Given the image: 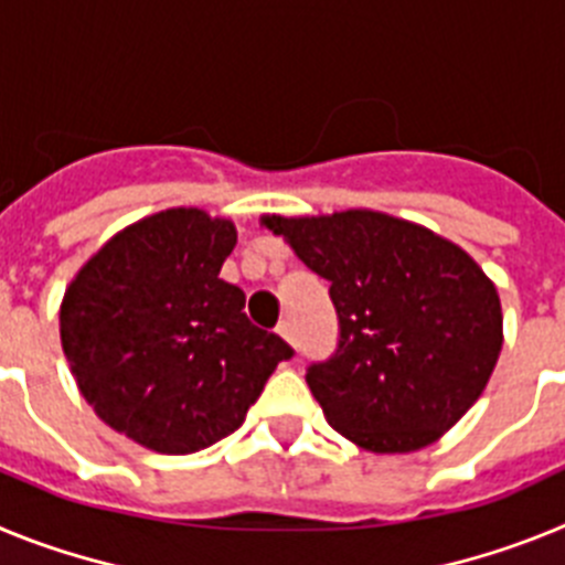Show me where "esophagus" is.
<instances>
[{
	"label": "esophagus",
	"instance_id": "esophagus-1",
	"mask_svg": "<svg viewBox=\"0 0 565 565\" xmlns=\"http://www.w3.org/2000/svg\"><path fill=\"white\" fill-rule=\"evenodd\" d=\"M277 333H279V337H282V339H286V342L294 344V328H291V322H288V319H282V322H279Z\"/></svg>",
	"mask_w": 565,
	"mask_h": 565
}]
</instances>
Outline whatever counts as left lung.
<instances>
[{"instance_id": "1", "label": "left lung", "mask_w": 565, "mask_h": 565, "mask_svg": "<svg viewBox=\"0 0 565 565\" xmlns=\"http://www.w3.org/2000/svg\"><path fill=\"white\" fill-rule=\"evenodd\" d=\"M331 282L337 348L306 382L333 430L373 452L436 441L476 404L501 353V299L476 259L379 212L266 217Z\"/></svg>"}]
</instances>
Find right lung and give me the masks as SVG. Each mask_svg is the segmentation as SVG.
Instances as JSON below:
<instances>
[{
    "label": "right lung",
    "instance_id": "add662e5",
    "mask_svg": "<svg viewBox=\"0 0 565 565\" xmlns=\"http://www.w3.org/2000/svg\"><path fill=\"white\" fill-rule=\"evenodd\" d=\"M234 243L228 221L169 209L115 234L64 294L62 348L84 398L154 452L186 456L232 436L294 356L221 279Z\"/></svg>",
    "mask_w": 565,
    "mask_h": 565
}]
</instances>
